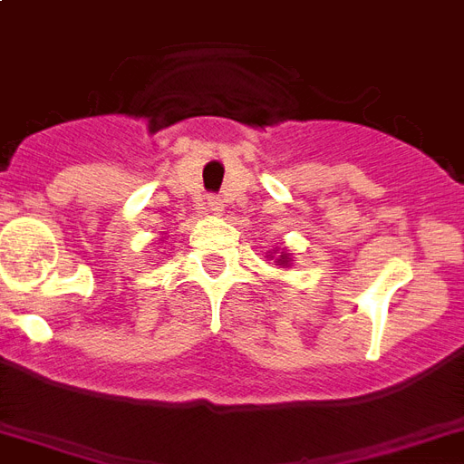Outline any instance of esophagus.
Returning a JSON list of instances; mask_svg holds the SVG:
<instances>
[{"mask_svg":"<svg viewBox=\"0 0 464 464\" xmlns=\"http://www.w3.org/2000/svg\"><path fill=\"white\" fill-rule=\"evenodd\" d=\"M204 209L221 211V202H218L217 197H207V199H204Z\"/></svg>","mask_w":464,"mask_h":464,"instance_id":"34e87169","label":"esophagus"}]
</instances>
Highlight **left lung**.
<instances>
[{"mask_svg":"<svg viewBox=\"0 0 464 464\" xmlns=\"http://www.w3.org/2000/svg\"><path fill=\"white\" fill-rule=\"evenodd\" d=\"M282 262H289V260H286V257H282Z\"/></svg>","mask_w":464,"mask_h":464,"instance_id":"obj_1","label":"left lung"}]
</instances>
